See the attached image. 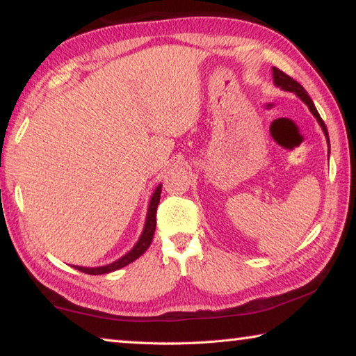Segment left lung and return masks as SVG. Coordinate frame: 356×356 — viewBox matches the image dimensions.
<instances>
[{
	"instance_id": "8db88e82",
	"label": "left lung",
	"mask_w": 356,
	"mask_h": 356,
	"mask_svg": "<svg viewBox=\"0 0 356 356\" xmlns=\"http://www.w3.org/2000/svg\"><path fill=\"white\" fill-rule=\"evenodd\" d=\"M273 81H275L276 86L281 88V89H284V91L297 94L298 97H300L301 100H303L306 105L309 106L311 113L314 114L316 119H317V122L321 124V127H322V130H323L325 136H327V141H328V146H330V138H328L327 125H325V122H323L322 118H321V114H318V111L316 110V106H314V104H312V100H311V97L308 95V92L305 91V88L301 86V84H300L298 81H295L292 76H289L287 74H284V72L280 70V69H276V67H273Z\"/></svg>"
}]
</instances>
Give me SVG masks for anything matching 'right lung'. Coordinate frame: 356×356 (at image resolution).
<instances>
[{"label":"right lung","instance_id":"obj_1","mask_svg":"<svg viewBox=\"0 0 356 356\" xmlns=\"http://www.w3.org/2000/svg\"><path fill=\"white\" fill-rule=\"evenodd\" d=\"M160 193H161V185L156 186V190L152 195V200H150L149 210H147L146 225H144V231L141 234L140 240H138V243L134 246V250L127 252L124 257H120L119 261L113 262L110 265H105V267H95V268L75 267V268L80 270V272H83V273H88V275H104V273H110V272H114V270L122 268V267H125V265H129L130 262L136 261V259L149 248L150 242H152V238H154V232H155V226H156L155 216H156V207H159V202H160Z\"/></svg>","mask_w":356,"mask_h":356}]
</instances>
